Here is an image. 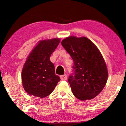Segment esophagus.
Returning a JSON list of instances; mask_svg holds the SVG:
<instances>
[{"label": "esophagus", "mask_w": 126, "mask_h": 126, "mask_svg": "<svg viewBox=\"0 0 126 126\" xmlns=\"http://www.w3.org/2000/svg\"><path fill=\"white\" fill-rule=\"evenodd\" d=\"M60 78H61V80L62 81H65L67 80V75H61L60 76Z\"/></svg>", "instance_id": "34e87169"}]
</instances>
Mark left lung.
Instances as JSON below:
<instances>
[{"mask_svg":"<svg viewBox=\"0 0 126 126\" xmlns=\"http://www.w3.org/2000/svg\"><path fill=\"white\" fill-rule=\"evenodd\" d=\"M61 45L73 60V73L68 82L72 93L81 100H91L101 92L107 83L108 70L101 53L87 38L67 37Z\"/></svg>","mask_w":126,"mask_h":126,"instance_id":"obj_1","label":"left lung"}]
</instances>
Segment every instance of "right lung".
I'll use <instances>...</instances> for the list:
<instances>
[{
	"instance_id": "right-lung-1",
	"label": "right lung",
	"mask_w": 126,
	"mask_h": 126,
	"mask_svg": "<svg viewBox=\"0 0 126 126\" xmlns=\"http://www.w3.org/2000/svg\"><path fill=\"white\" fill-rule=\"evenodd\" d=\"M60 42L59 38L41 41L30 53L22 71L23 87L27 94L41 98L46 97L60 81L50 60Z\"/></svg>"
}]
</instances>
